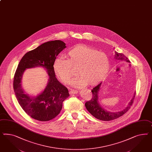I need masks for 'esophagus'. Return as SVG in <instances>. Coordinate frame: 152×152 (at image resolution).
I'll return each mask as SVG.
<instances>
[{"mask_svg":"<svg viewBox=\"0 0 152 152\" xmlns=\"http://www.w3.org/2000/svg\"><path fill=\"white\" fill-rule=\"evenodd\" d=\"M69 93L70 94H77V93H78V91H76V90H74V89H70L69 91Z\"/></svg>","mask_w":152,"mask_h":152,"instance_id":"esophagus-1","label":"esophagus"}]
</instances>
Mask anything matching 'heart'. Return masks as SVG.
Returning a JSON list of instances; mask_svg holds the SVG:
<instances>
[{
	"label": "heart",
	"instance_id": "heart-1",
	"mask_svg": "<svg viewBox=\"0 0 152 152\" xmlns=\"http://www.w3.org/2000/svg\"><path fill=\"white\" fill-rule=\"evenodd\" d=\"M64 56L65 59L59 58L54 61V72L63 82L68 83L75 75L74 69H77L79 76L72 82L75 87L87 84L94 86L108 72L110 61L107 55L86 45H75Z\"/></svg>",
	"mask_w": 152,
	"mask_h": 152
}]
</instances>
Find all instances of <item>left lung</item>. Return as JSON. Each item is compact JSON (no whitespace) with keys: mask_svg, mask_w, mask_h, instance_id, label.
Listing matches in <instances>:
<instances>
[{"mask_svg":"<svg viewBox=\"0 0 152 152\" xmlns=\"http://www.w3.org/2000/svg\"><path fill=\"white\" fill-rule=\"evenodd\" d=\"M114 59L117 61H126L128 63H130V61H129L128 58L124 56L123 54L119 53L116 51H115L114 52ZM101 84L102 82L93 88L91 91L93 94L92 98L91 99L87 102L85 104V106L88 111L96 119L104 121H110L115 119L121 117V115L127 112L133 103L135 93H134L132 99L128 104L127 107L124 110L114 113L110 112L103 108V107L100 105L99 102H98V94Z\"/></svg>","mask_w":152,"mask_h":152,"instance_id":"left-lung-1","label":"left lung"}]
</instances>
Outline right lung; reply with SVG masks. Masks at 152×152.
Masks as SVG:
<instances>
[{"instance_id": "1", "label": "right lung", "mask_w": 152, "mask_h": 152, "mask_svg": "<svg viewBox=\"0 0 152 152\" xmlns=\"http://www.w3.org/2000/svg\"><path fill=\"white\" fill-rule=\"evenodd\" d=\"M66 48L63 42L56 40L42 44L23 56L14 77L13 88L18 102L30 117L39 121H49L60 113L62 104L69 94L68 89L56 77L54 61ZM43 67L49 75L48 85L43 92L36 97L29 96L22 88V74L26 69Z\"/></svg>"}]
</instances>
